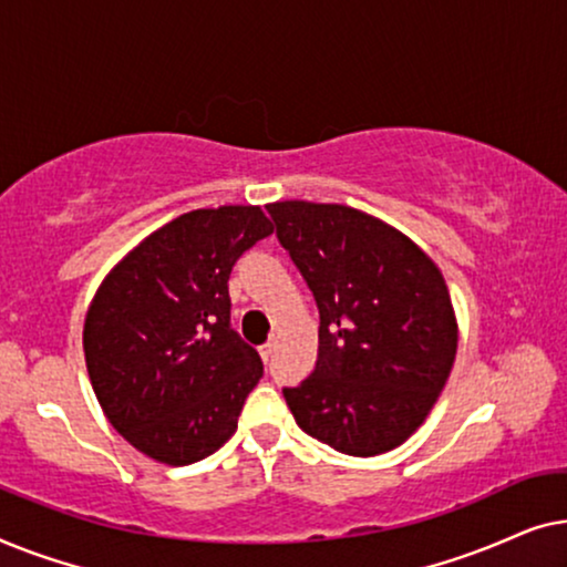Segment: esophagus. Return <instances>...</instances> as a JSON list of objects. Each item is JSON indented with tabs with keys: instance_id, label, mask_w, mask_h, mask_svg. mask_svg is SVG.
I'll list each match as a JSON object with an SVG mask.
<instances>
[{
	"instance_id": "esophagus-1",
	"label": "esophagus",
	"mask_w": 567,
	"mask_h": 567,
	"mask_svg": "<svg viewBox=\"0 0 567 567\" xmlns=\"http://www.w3.org/2000/svg\"><path fill=\"white\" fill-rule=\"evenodd\" d=\"M274 351H276V340H268L266 346H260V359L270 361V359H274Z\"/></svg>"
}]
</instances>
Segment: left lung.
<instances>
[{
  "label": "left lung",
  "instance_id": "8db88e82",
  "mask_svg": "<svg viewBox=\"0 0 567 567\" xmlns=\"http://www.w3.org/2000/svg\"><path fill=\"white\" fill-rule=\"evenodd\" d=\"M320 309L317 367L284 390L309 436L351 456L392 452L421 429L452 374L460 324L436 262L361 208L268 204Z\"/></svg>",
  "mask_w": 567,
  "mask_h": 567
}]
</instances>
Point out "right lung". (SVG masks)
<instances>
[{
  "label": "right lung",
  "mask_w": 567,
  "mask_h": 567,
  "mask_svg": "<svg viewBox=\"0 0 567 567\" xmlns=\"http://www.w3.org/2000/svg\"><path fill=\"white\" fill-rule=\"evenodd\" d=\"M270 231L260 206L196 208L144 237L97 286L82 330L92 390L150 460L185 467L235 436L262 361L229 328L227 281Z\"/></svg>",
  "instance_id": "right-lung-1"
}]
</instances>
